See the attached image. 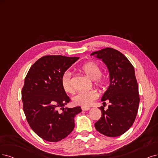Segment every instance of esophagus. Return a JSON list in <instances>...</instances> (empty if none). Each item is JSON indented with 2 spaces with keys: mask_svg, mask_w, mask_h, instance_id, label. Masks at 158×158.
I'll return each mask as SVG.
<instances>
[{
  "mask_svg": "<svg viewBox=\"0 0 158 158\" xmlns=\"http://www.w3.org/2000/svg\"><path fill=\"white\" fill-rule=\"evenodd\" d=\"M81 109H82L83 110H89L90 108L89 107H82Z\"/></svg>",
  "mask_w": 158,
  "mask_h": 158,
  "instance_id": "esophagus-1",
  "label": "esophagus"
}]
</instances>
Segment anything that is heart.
Listing matches in <instances>:
<instances>
[{
	"label": "heart",
	"instance_id": "obj_1",
	"mask_svg": "<svg viewBox=\"0 0 158 158\" xmlns=\"http://www.w3.org/2000/svg\"><path fill=\"white\" fill-rule=\"evenodd\" d=\"M81 69L92 79H94L95 83L100 87H104L107 84V79L103 76L101 66L95 62H88L83 64ZM72 73L67 70L62 75L61 82L64 90L71 93L73 91L72 83ZM99 93L95 90L81 91L73 97V102L76 105L83 107L89 106L99 98Z\"/></svg>",
	"mask_w": 158,
	"mask_h": 158
}]
</instances>
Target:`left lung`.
<instances>
[{"instance_id": "obj_1", "label": "left lung", "mask_w": 158, "mask_h": 158, "mask_svg": "<svg viewBox=\"0 0 158 158\" xmlns=\"http://www.w3.org/2000/svg\"><path fill=\"white\" fill-rule=\"evenodd\" d=\"M102 58L110 75V85L102 101L110 103L107 110L100 107L101 118L94 126L98 131L107 137H117L133 125L138 111L140 98L134 68L126 56L111 48L93 52Z\"/></svg>"}]
</instances>
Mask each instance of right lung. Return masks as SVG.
Instances as JSON below:
<instances>
[{"label": "right lung", "instance_id": "right-lung-1", "mask_svg": "<svg viewBox=\"0 0 158 158\" xmlns=\"http://www.w3.org/2000/svg\"><path fill=\"white\" fill-rule=\"evenodd\" d=\"M78 59L44 56L25 77L21 98L26 119L31 129L47 141L58 142L66 137L73 130L75 116L81 111V107H63L71 100L61 82L63 73Z\"/></svg>", "mask_w": 158, "mask_h": 158}]
</instances>
